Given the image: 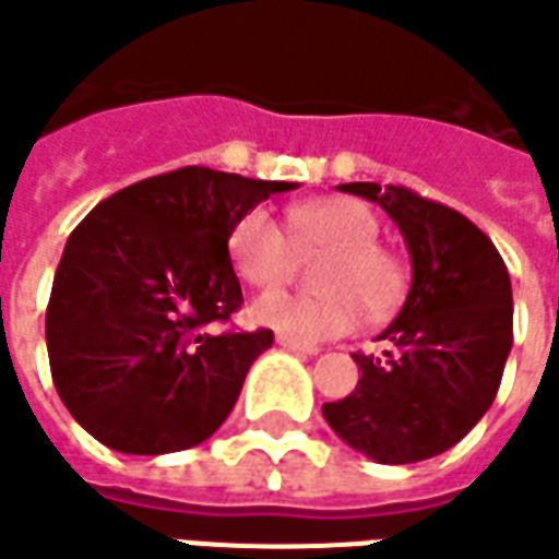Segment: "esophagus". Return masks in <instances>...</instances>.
<instances>
[{
	"label": "esophagus",
	"mask_w": 559,
	"mask_h": 559,
	"mask_svg": "<svg viewBox=\"0 0 559 559\" xmlns=\"http://www.w3.org/2000/svg\"><path fill=\"white\" fill-rule=\"evenodd\" d=\"M278 345H284V348H290V352H296V355H318V345H306V343H296V340H290V336H278Z\"/></svg>",
	"instance_id": "obj_1"
}]
</instances>
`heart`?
I'll return each mask as SVG.
<instances>
[{
	"label": "heart",
	"mask_w": 559,
	"mask_h": 559,
	"mask_svg": "<svg viewBox=\"0 0 559 559\" xmlns=\"http://www.w3.org/2000/svg\"><path fill=\"white\" fill-rule=\"evenodd\" d=\"M379 216L358 199H314L290 211V231L257 207L231 229L229 250L238 275L272 290L294 278L299 257H320L314 284L321 294H265L250 306V318L296 343H324L345 336L364 318H385L407 296V263L397 250L376 241Z\"/></svg>",
	"instance_id": "heart-1"
}]
</instances>
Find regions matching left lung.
<instances>
[{"label":"left lung","instance_id":"obj_1","mask_svg":"<svg viewBox=\"0 0 559 559\" xmlns=\"http://www.w3.org/2000/svg\"><path fill=\"white\" fill-rule=\"evenodd\" d=\"M397 223L413 284L382 330V355H355V391L324 404L340 438L382 465L447 453L484 419L514 343L511 278L496 245L453 207L407 186L343 183Z\"/></svg>","mask_w":559,"mask_h":559}]
</instances>
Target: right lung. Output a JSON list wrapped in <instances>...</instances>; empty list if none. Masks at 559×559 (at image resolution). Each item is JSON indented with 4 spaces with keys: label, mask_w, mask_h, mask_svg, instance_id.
I'll return each instance as SVG.
<instances>
[{
    "label": "right lung",
    "mask_w": 559,
    "mask_h": 559,
    "mask_svg": "<svg viewBox=\"0 0 559 559\" xmlns=\"http://www.w3.org/2000/svg\"><path fill=\"white\" fill-rule=\"evenodd\" d=\"M290 189L192 165L121 189L72 229L45 340L57 394L91 438L162 455L226 423L250 364L275 340L211 330L245 302L231 229Z\"/></svg>",
    "instance_id": "right-lung-1"
}]
</instances>
